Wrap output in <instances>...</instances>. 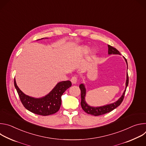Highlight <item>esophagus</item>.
Wrapping results in <instances>:
<instances>
[{"instance_id":"obj_1","label":"esophagus","mask_w":146,"mask_h":146,"mask_svg":"<svg viewBox=\"0 0 146 146\" xmlns=\"http://www.w3.org/2000/svg\"><path fill=\"white\" fill-rule=\"evenodd\" d=\"M71 81L73 84H76V83L77 82V77L76 76L72 77L71 78Z\"/></svg>"}]
</instances>
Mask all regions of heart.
I'll return each mask as SVG.
<instances>
[{"label":"heart","mask_w":146,"mask_h":146,"mask_svg":"<svg viewBox=\"0 0 146 146\" xmlns=\"http://www.w3.org/2000/svg\"><path fill=\"white\" fill-rule=\"evenodd\" d=\"M83 51H84L85 52H88V48L87 47H85L83 48Z\"/></svg>","instance_id":"b5f03b06"}]
</instances>
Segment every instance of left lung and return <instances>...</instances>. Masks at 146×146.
I'll return each mask as SVG.
<instances>
[{"label": "left lung", "instance_id": "left-lung-1", "mask_svg": "<svg viewBox=\"0 0 146 146\" xmlns=\"http://www.w3.org/2000/svg\"><path fill=\"white\" fill-rule=\"evenodd\" d=\"M108 52L109 54H120V52L114 47L108 45ZM125 59V61L127 64V60ZM128 65V64H127ZM128 82H129V77H128V74L127 73V81H126V88L125 90L124 91L122 96L115 103H113L112 104H110V105H108L106 106H104L102 107H98V108H93L88 106L87 103L86 102L85 100V96H86V90L84 87V86L82 84H80L79 87L81 90V106L82 109V110H84L86 113L87 114L95 115V116H98V115H100L106 114L108 113H109L117 108L118 106H119L122 102L123 100L124 96H125V93L127 87L128 85Z\"/></svg>", "mask_w": 146, "mask_h": 146}]
</instances>
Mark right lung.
Masks as SVG:
<instances>
[{"label":"right lung","instance_id":"add662e5","mask_svg":"<svg viewBox=\"0 0 146 146\" xmlns=\"http://www.w3.org/2000/svg\"><path fill=\"white\" fill-rule=\"evenodd\" d=\"M71 86L70 81L60 82L47 95L37 99L24 94L17 86L14 79V86L24 106L33 113L43 116L53 114L59 110L61 96Z\"/></svg>","mask_w":146,"mask_h":146}]
</instances>
